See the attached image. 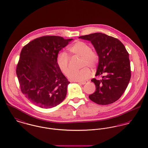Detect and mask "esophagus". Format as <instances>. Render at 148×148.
Segmentation results:
<instances>
[{
    "label": "esophagus",
    "mask_w": 148,
    "mask_h": 148,
    "mask_svg": "<svg viewBox=\"0 0 148 148\" xmlns=\"http://www.w3.org/2000/svg\"><path fill=\"white\" fill-rule=\"evenodd\" d=\"M87 82H88L87 81H83V82H78V84H81V85H85Z\"/></svg>",
    "instance_id": "esophagus-1"
}]
</instances>
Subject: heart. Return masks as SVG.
<instances>
[{
	"label": "heart",
	"mask_w": 148,
	"mask_h": 148,
	"mask_svg": "<svg viewBox=\"0 0 148 148\" xmlns=\"http://www.w3.org/2000/svg\"><path fill=\"white\" fill-rule=\"evenodd\" d=\"M71 54L81 57V66L84 67L81 70L72 71L70 74V58L65 52H60L57 56L56 62L60 70L71 81L82 82L87 80L91 76V68H95L99 61V55L95 51L91 48L87 43L78 40L68 48ZM88 67H87L86 66Z\"/></svg>",
	"instance_id": "1"
}]
</instances>
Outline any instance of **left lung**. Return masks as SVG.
Masks as SVG:
<instances>
[{"label":"left lung","mask_w":148,"mask_h":148,"mask_svg":"<svg viewBox=\"0 0 148 148\" xmlns=\"http://www.w3.org/2000/svg\"><path fill=\"white\" fill-rule=\"evenodd\" d=\"M89 40L99 55L95 76L103 75L102 79H91L96 91L89 99L99 105H108L119 100L124 93L131 78L129 53L119 39L102 33L79 37Z\"/></svg>","instance_id":"1"}]
</instances>
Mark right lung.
<instances>
[{"mask_svg":"<svg viewBox=\"0 0 148 148\" xmlns=\"http://www.w3.org/2000/svg\"><path fill=\"white\" fill-rule=\"evenodd\" d=\"M72 40L43 36L22 48L16 73L22 92L35 105L52 108L66 98L70 82L58 68L56 60L59 52Z\"/></svg>","mask_w":148,"mask_h":148,"instance_id":"add662e5","label":"right lung"}]
</instances>
